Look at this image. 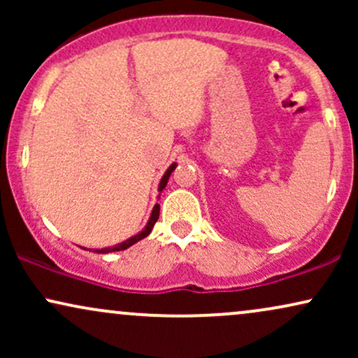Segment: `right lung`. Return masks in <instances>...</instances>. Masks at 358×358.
Wrapping results in <instances>:
<instances>
[{
	"label": "right lung",
	"mask_w": 358,
	"mask_h": 358,
	"mask_svg": "<svg viewBox=\"0 0 358 358\" xmlns=\"http://www.w3.org/2000/svg\"><path fill=\"white\" fill-rule=\"evenodd\" d=\"M175 166L176 165H171L170 168H168L166 170V173L163 175V178H162V182H159V188L158 190L162 192L163 188L166 187V183H168V178H170V175H171V171L175 170ZM158 217H159V205L156 203L155 205V208H153V212H151V217H150V220H148V225L145 227V231H141L138 234V236H134V237H131V239H127V241H124V242H121V244H117V245H114V248H106V249H96L94 250V252H101V254H108V252H114V250H124V249H127V248H131V245L133 244H136L138 241H141V239H145L146 236H150V232H151V229H153V225L156 224V220H158Z\"/></svg>",
	"instance_id": "obj_1"
}]
</instances>
